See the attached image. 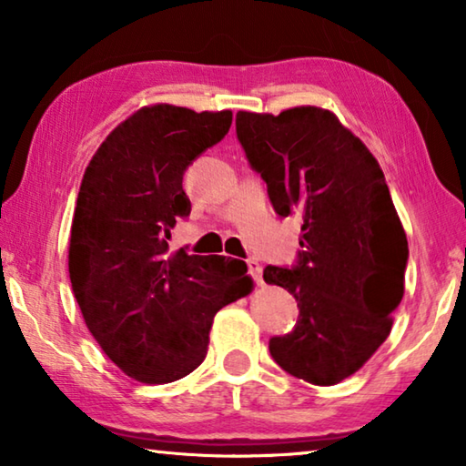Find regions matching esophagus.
<instances>
[{
  "instance_id": "1",
  "label": "esophagus",
  "mask_w": 466,
  "mask_h": 466,
  "mask_svg": "<svg viewBox=\"0 0 466 466\" xmlns=\"http://www.w3.org/2000/svg\"><path fill=\"white\" fill-rule=\"evenodd\" d=\"M248 273L252 275V279L257 281V286H263V265L258 263V258H248Z\"/></svg>"
}]
</instances>
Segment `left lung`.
Wrapping results in <instances>:
<instances>
[{
    "label": "left lung",
    "instance_id": "8db88e82",
    "mask_svg": "<svg viewBox=\"0 0 466 466\" xmlns=\"http://www.w3.org/2000/svg\"><path fill=\"white\" fill-rule=\"evenodd\" d=\"M236 136L281 218H302L298 263L263 279L296 298L291 333L269 351L288 374L330 386L356 374L390 335L405 294L407 236L364 141L327 108L236 113Z\"/></svg>",
    "mask_w": 466,
    "mask_h": 466
}]
</instances>
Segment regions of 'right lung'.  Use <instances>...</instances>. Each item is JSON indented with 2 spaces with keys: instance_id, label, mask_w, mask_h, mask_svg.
Here are the masks:
<instances>
[{
  "instance_id": "1",
  "label": "right lung",
  "mask_w": 466,
  "mask_h": 466,
  "mask_svg": "<svg viewBox=\"0 0 466 466\" xmlns=\"http://www.w3.org/2000/svg\"><path fill=\"white\" fill-rule=\"evenodd\" d=\"M232 110L139 108L108 133L77 193L69 279L86 327L125 374L167 384L208 356L216 312L250 294L247 263L168 252L191 214L183 175L222 141Z\"/></svg>"
}]
</instances>
